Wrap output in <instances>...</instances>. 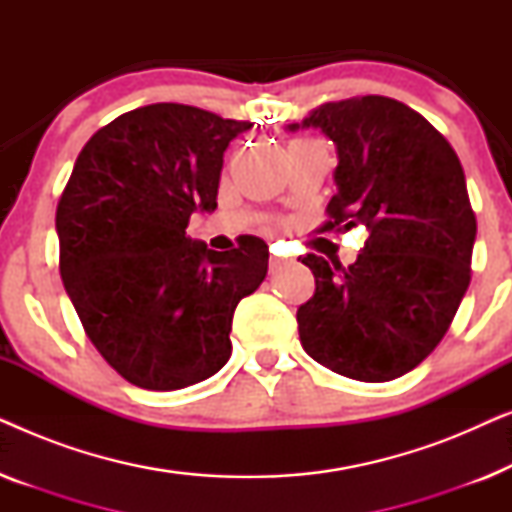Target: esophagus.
Wrapping results in <instances>:
<instances>
[{"label":"esophagus","mask_w":512,"mask_h":512,"mask_svg":"<svg viewBox=\"0 0 512 512\" xmlns=\"http://www.w3.org/2000/svg\"><path fill=\"white\" fill-rule=\"evenodd\" d=\"M286 265H289V261H284L282 256H277L275 251H272V256H270V272H279L282 268H286Z\"/></svg>","instance_id":"1"}]
</instances>
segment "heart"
<instances>
[{
    "label": "heart",
    "mask_w": 512,
    "mask_h": 512,
    "mask_svg": "<svg viewBox=\"0 0 512 512\" xmlns=\"http://www.w3.org/2000/svg\"><path fill=\"white\" fill-rule=\"evenodd\" d=\"M296 142H305V139H296Z\"/></svg>",
    "instance_id": "heart-1"
}]
</instances>
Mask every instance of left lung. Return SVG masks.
<instances>
[{"mask_svg":"<svg viewBox=\"0 0 512 512\" xmlns=\"http://www.w3.org/2000/svg\"><path fill=\"white\" fill-rule=\"evenodd\" d=\"M298 128H321L338 146L321 230H370L347 268L303 256L317 291L298 310L300 342L333 373L394 380L438 347L471 284L478 223L464 170L422 114L384 95L326 102Z\"/></svg>","mask_w":512,"mask_h":512,"instance_id":"8db88e82","label":"left lung"}]
</instances>
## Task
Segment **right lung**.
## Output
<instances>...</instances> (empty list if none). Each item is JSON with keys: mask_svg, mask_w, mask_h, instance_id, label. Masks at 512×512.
Instances as JSON below:
<instances>
[{"mask_svg": "<svg viewBox=\"0 0 512 512\" xmlns=\"http://www.w3.org/2000/svg\"><path fill=\"white\" fill-rule=\"evenodd\" d=\"M249 121L160 102L88 139L60 195V275L83 331L123 380L174 391L233 352L237 303L268 275V244L212 251L186 235L216 209L223 151Z\"/></svg>", "mask_w": 512, "mask_h": 512, "instance_id": "right-lung-1", "label": "right lung"}]
</instances>
